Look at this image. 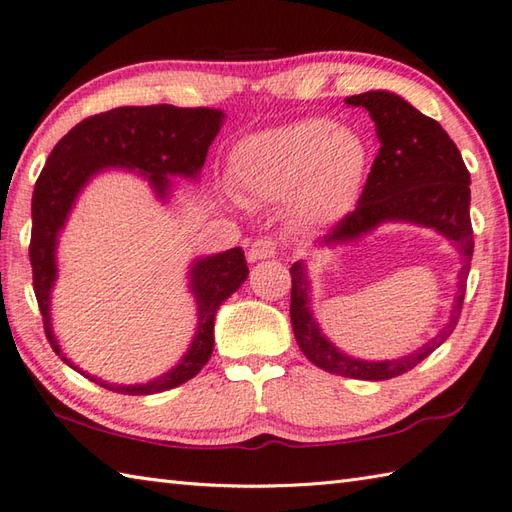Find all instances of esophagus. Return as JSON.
Masks as SVG:
<instances>
[{"label":"esophagus","mask_w":512,"mask_h":512,"mask_svg":"<svg viewBox=\"0 0 512 512\" xmlns=\"http://www.w3.org/2000/svg\"><path fill=\"white\" fill-rule=\"evenodd\" d=\"M277 253V242L272 237H261V240H255L248 248V261H261V259H270Z\"/></svg>","instance_id":"34e87169"}]
</instances>
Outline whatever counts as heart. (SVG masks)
<instances>
[{
	"mask_svg": "<svg viewBox=\"0 0 512 512\" xmlns=\"http://www.w3.org/2000/svg\"><path fill=\"white\" fill-rule=\"evenodd\" d=\"M371 150L355 128L329 117H303L242 139L231 152V176L251 200L290 198L301 220H340L358 200Z\"/></svg>",
	"mask_w": 512,
	"mask_h": 512,
	"instance_id": "obj_1",
	"label": "heart"
}]
</instances>
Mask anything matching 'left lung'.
<instances>
[{
  "label": "left lung",
  "mask_w": 512,
  "mask_h": 512,
  "mask_svg": "<svg viewBox=\"0 0 512 512\" xmlns=\"http://www.w3.org/2000/svg\"><path fill=\"white\" fill-rule=\"evenodd\" d=\"M362 106L375 122L379 152L366 178L358 207L347 213L318 246L353 242L384 222H410L434 229L456 246L460 255L458 292L449 320L438 334L399 360L368 362L342 353L320 331L310 307V279L303 261L290 268V320L294 338L305 358L327 373L384 382L412 371L434 353L456 329L467 292L473 257V229L469 216L471 176L454 141L432 117L414 109L390 91H366L344 100Z\"/></svg>",
  "instance_id": "left-lung-1"
}]
</instances>
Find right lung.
Returning <instances> with one entry per match:
<instances>
[{
	"instance_id": "obj_1",
	"label": "right lung",
	"mask_w": 512,
	"mask_h": 512,
	"mask_svg": "<svg viewBox=\"0 0 512 512\" xmlns=\"http://www.w3.org/2000/svg\"><path fill=\"white\" fill-rule=\"evenodd\" d=\"M218 109H178L172 104L120 106L91 115L76 124L58 141L47 157L32 194L30 264L37 303L43 316L45 336L56 355L89 377L91 382L124 395H154L181 386L196 377L213 351V323L218 307L240 288L248 277V266L240 246L211 257L196 259L189 270V290L198 307V327L183 360L172 371L148 384L115 386L80 371L65 358L52 331L50 299L56 281V244L71 207L91 176L109 168L139 170L161 200L168 198L172 181L168 176L196 178L205 165L207 150L222 126Z\"/></svg>"
}]
</instances>
